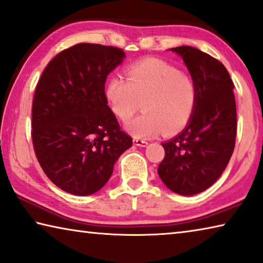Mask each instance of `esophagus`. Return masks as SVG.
Returning a JSON list of instances; mask_svg holds the SVG:
<instances>
[{
  "mask_svg": "<svg viewBox=\"0 0 263 263\" xmlns=\"http://www.w3.org/2000/svg\"><path fill=\"white\" fill-rule=\"evenodd\" d=\"M133 144L137 145V146H140V147H145L147 146V141L144 140V139H139V138H135L133 139Z\"/></svg>",
  "mask_w": 263,
  "mask_h": 263,
  "instance_id": "obj_1",
  "label": "esophagus"
}]
</instances>
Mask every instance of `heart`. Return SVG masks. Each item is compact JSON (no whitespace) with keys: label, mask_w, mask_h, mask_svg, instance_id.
<instances>
[{"label":"heart","mask_w":263,"mask_h":263,"mask_svg":"<svg viewBox=\"0 0 263 263\" xmlns=\"http://www.w3.org/2000/svg\"><path fill=\"white\" fill-rule=\"evenodd\" d=\"M114 114L126 122L141 107L144 114L126 124L136 138H149L164 131L173 136L187 126L199 99L198 85L189 74L167 62L148 58L131 65L126 78L114 76L106 85Z\"/></svg>","instance_id":"1"}]
</instances>
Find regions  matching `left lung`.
<instances>
[{"mask_svg":"<svg viewBox=\"0 0 263 263\" xmlns=\"http://www.w3.org/2000/svg\"><path fill=\"white\" fill-rule=\"evenodd\" d=\"M170 50L181 56L197 83L199 99L185 130L161 144L165 158L158 174L174 193L194 195L218 180L234 151V84L223 64L201 50L189 45Z\"/></svg>","mask_w":263,"mask_h":263,"instance_id":"1","label":"left lung"}]
</instances>
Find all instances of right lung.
Returning <instances> with one entry per match:
<instances>
[{
    "label": "right lung",
    "instance_id": "right-lung-1",
    "mask_svg": "<svg viewBox=\"0 0 263 263\" xmlns=\"http://www.w3.org/2000/svg\"><path fill=\"white\" fill-rule=\"evenodd\" d=\"M122 49L79 43L49 62L32 102L31 138L44 173L57 187L90 195L109 180L132 138L120 130L105 96Z\"/></svg>",
    "mask_w": 263,
    "mask_h": 263
}]
</instances>
